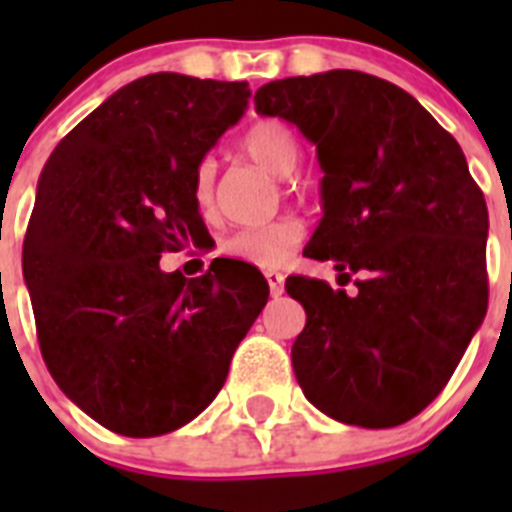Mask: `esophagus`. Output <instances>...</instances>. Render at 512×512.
<instances>
[{
  "mask_svg": "<svg viewBox=\"0 0 512 512\" xmlns=\"http://www.w3.org/2000/svg\"><path fill=\"white\" fill-rule=\"evenodd\" d=\"M266 282H269V292L274 297H279L284 292V277L279 271H266Z\"/></svg>",
  "mask_w": 512,
  "mask_h": 512,
  "instance_id": "34e87169",
  "label": "esophagus"
}]
</instances>
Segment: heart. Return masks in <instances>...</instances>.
<instances>
[{
    "label": "heart",
    "mask_w": 512,
    "mask_h": 512,
    "mask_svg": "<svg viewBox=\"0 0 512 512\" xmlns=\"http://www.w3.org/2000/svg\"><path fill=\"white\" fill-rule=\"evenodd\" d=\"M241 148L253 164L269 174L287 179L295 174L300 164L302 148L292 128L279 120H261L243 135ZM192 200L200 212H212L215 207V164L210 158L200 161L192 176ZM305 238V228L300 220L284 217L277 223L261 225V228L235 230L223 241V251L233 259H241L259 269H279L295 256L297 246Z\"/></svg>",
    "instance_id": "obj_1"
}]
</instances>
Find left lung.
Instances as JSON below:
<instances>
[{
	"label": "left lung",
	"mask_w": 512,
	"mask_h": 512,
	"mask_svg": "<svg viewBox=\"0 0 512 512\" xmlns=\"http://www.w3.org/2000/svg\"><path fill=\"white\" fill-rule=\"evenodd\" d=\"M256 112L315 143L323 220L305 253L338 284L289 277L305 330L292 366L328 418L392 428L446 387L487 312V205L454 135L415 97L361 71L269 81Z\"/></svg>",
	"instance_id": "8db88e82"
}]
</instances>
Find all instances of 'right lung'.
Here are the masks:
<instances>
[{
  "label": "right lung",
  "mask_w": 512,
  "mask_h": 512,
  "mask_svg": "<svg viewBox=\"0 0 512 512\" xmlns=\"http://www.w3.org/2000/svg\"><path fill=\"white\" fill-rule=\"evenodd\" d=\"M246 81L148 74L104 99L51 153L22 246L40 354L99 425L176 431L215 400L269 300L246 261L187 279L164 251L205 235L192 176L248 107Z\"/></svg>",
  "instance_id": "add662e5"
}]
</instances>
